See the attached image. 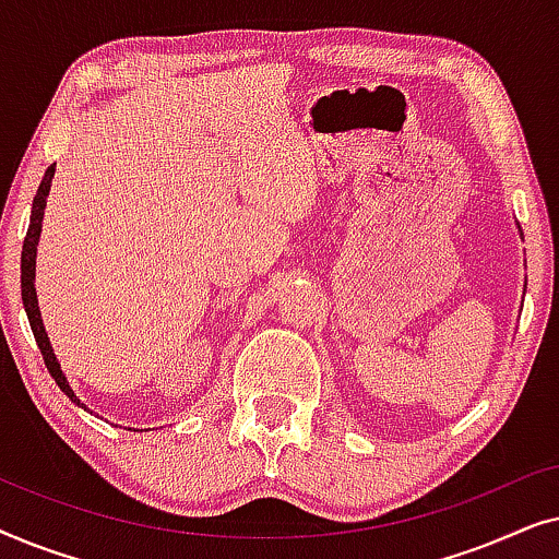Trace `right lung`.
I'll list each match as a JSON object with an SVG mask.
<instances>
[{
	"mask_svg": "<svg viewBox=\"0 0 559 559\" xmlns=\"http://www.w3.org/2000/svg\"><path fill=\"white\" fill-rule=\"evenodd\" d=\"M52 175H56V165L48 167V173H45L40 188H37V195H35V201H33V216H29V228H27L25 243H22V302H25V310H27V318H29V328H33L35 341H37V346H40L43 361H45V366H48L50 377L56 379V384L63 389V392L71 396L75 404H81L79 400H75L73 389L68 386L63 371H60V364L56 361V354H52V346H50V341H48V333H45V328H43L40 308H37V295H35V251H37V239H40L43 211H45V203H48ZM81 407H83V404H81Z\"/></svg>",
	"mask_w": 559,
	"mask_h": 559,
	"instance_id": "right-lung-1",
	"label": "right lung"
}]
</instances>
